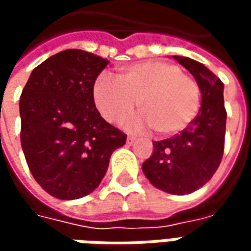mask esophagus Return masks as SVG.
Returning <instances> with one entry per match:
<instances>
[{"instance_id": "obj_1", "label": "esophagus", "mask_w": 251, "mask_h": 251, "mask_svg": "<svg viewBox=\"0 0 251 251\" xmlns=\"http://www.w3.org/2000/svg\"><path fill=\"white\" fill-rule=\"evenodd\" d=\"M126 142H127L129 145H133V144L136 142V138H134V137L129 136V137H127V138H126Z\"/></svg>"}]
</instances>
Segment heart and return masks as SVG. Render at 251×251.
<instances>
[{"label":"heart","instance_id":"b5f03b06","mask_svg":"<svg viewBox=\"0 0 251 251\" xmlns=\"http://www.w3.org/2000/svg\"><path fill=\"white\" fill-rule=\"evenodd\" d=\"M93 99L109 122L131 114L140 100L144 114L126 120V130L154 127L161 136H174L188 127L198 115L200 90L176 64L147 60L122 67L118 77L102 72L93 84Z\"/></svg>","mask_w":251,"mask_h":251}]
</instances>
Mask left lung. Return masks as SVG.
<instances>
[{"label":"left lung","mask_w":251,"mask_h":251,"mask_svg":"<svg viewBox=\"0 0 251 251\" xmlns=\"http://www.w3.org/2000/svg\"><path fill=\"white\" fill-rule=\"evenodd\" d=\"M195 77L201 106L195 120L180 134L153 142V153L142 172L156 188L187 195L208 181L221 164L226 133L225 84L204 64L185 56H172Z\"/></svg>","instance_id":"left-lung-1"}]
</instances>
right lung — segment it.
Segmentation results:
<instances>
[{"label": "right lung", "instance_id": "obj_1", "mask_svg": "<svg viewBox=\"0 0 251 251\" xmlns=\"http://www.w3.org/2000/svg\"><path fill=\"white\" fill-rule=\"evenodd\" d=\"M107 59L82 50L48 57L30 74L20 98L21 147L41 188L57 199L91 194L126 134L100 117L93 84Z\"/></svg>", "mask_w": 251, "mask_h": 251}]
</instances>
